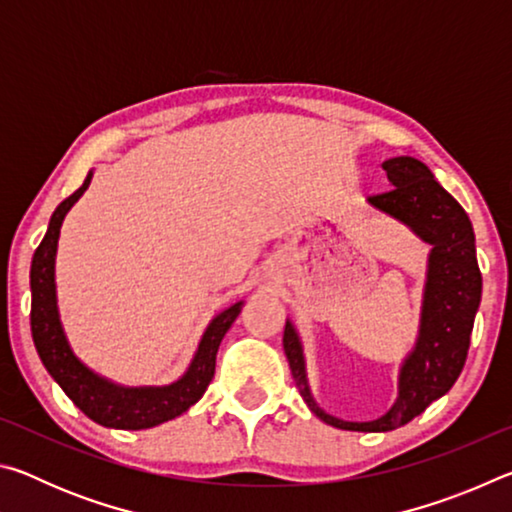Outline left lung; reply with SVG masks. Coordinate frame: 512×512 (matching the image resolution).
<instances>
[{
    "instance_id": "obj_1",
    "label": "left lung",
    "mask_w": 512,
    "mask_h": 512,
    "mask_svg": "<svg viewBox=\"0 0 512 512\" xmlns=\"http://www.w3.org/2000/svg\"><path fill=\"white\" fill-rule=\"evenodd\" d=\"M391 187L368 198L370 205L409 225L431 244L424 287L420 336L400 370V395L391 411L372 422H345L327 415L309 393L305 357L296 329L287 320L284 352L300 395L320 420L345 431H393L411 422L443 397L465 366L474 316L481 302V271L476 264L474 230L456 198L445 192L420 160L402 155L381 164Z\"/></svg>"
}]
</instances>
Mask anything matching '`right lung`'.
Returning a JSON list of instances; mask_svg holds the SVG:
<instances>
[{"mask_svg": "<svg viewBox=\"0 0 512 512\" xmlns=\"http://www.w3.org/2000/svg\"><path fill=\"white\" fill-rule=\"evenodd\" d=\"M92 173H88L85 183L67 196L56 207L51 216L45 239L40 241L31 262V334L42 363L51 377L58 381L65 395L90 420L103 427L112 429H149L155 424L178 418L189 406L201 400L210 386L216 366V352L223 341L225 332L235 323L241 305L228 307L216 316L210 327L205 329L201 345L194 354L189 370L171 386H144V388H124L110 384L108 379L94 375L90 368L74 357L72 348L65 339L63 325L58 318L56 307V282H54V264L60 225L81 194L88 189Z\"/></svg>", "mask_w": 512, "mask_h": 512, "instance_id": "right-lung-1", "label": "right lung"}]
</instances>
